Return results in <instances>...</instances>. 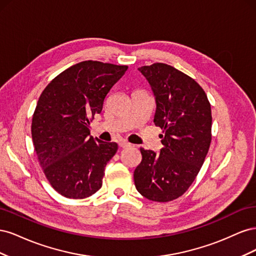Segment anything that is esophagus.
Masks as SVG:
<instances>
[{
  "mask_svg": "<svg viewBox=\"0 0 256 256\" xmlns=\"http://www.w3.org/2000/svg\"><path fill=\"white\" fill-rule=\"evenodd\" d=\"M118 145L122 147V148H128V147L131 146V144L128 143V142H126V141H120V142L118 143Z\"/></svg>",
  "mask_w": 256,
  "mask_h": 256,
  "instance_id": "1",
  "label": "esophagus"
}]
</instances>
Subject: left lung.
<instances>
[{"mask_svg": "<svg viewBox=\"0 0 256 256\" xmlns=\"http://www.w3.org/2000/svg\"><path fill=\"white\" fill-rule=\"evenodd\" d=\"M138 72L156 100L154 122L164 130V147L159 154L140 148L134 184L144 198L170 202L188 190L204 164L212 142L210 104L194 80L172 66L154 63Z\"/></svg>", "mask_w": 256, "mask_h": 256, "instance_id": "8db88e82", "label": "left lung"}]
</instances>
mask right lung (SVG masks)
Returning <instances> with one entry per match:
<instances>
[{"instance_id": "add662e5", "label": "right lung", "mask_w": 256, "mask_h": 256, "mask_svg": "<svg viewBox=\"0 0 256 256\" xmlns=\"http://www.w3.org/2000/svg\"><path fill=\"white\" fill-rule=\"evenodd\" d=\"M127 69L80 62L56 76L38 99L32 120L35 152L50 184L65 198H85L102 188L118 144L92 138L90 122Z\"/></svg>"}]
</instances>
